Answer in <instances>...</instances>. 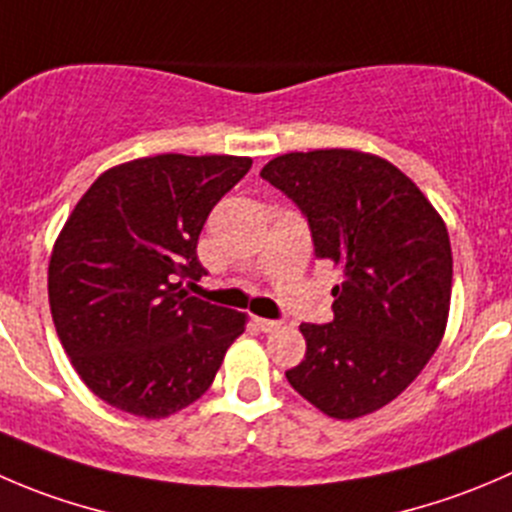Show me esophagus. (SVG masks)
Returning <instances> with one entry per match:
<instances>
[{
  "label": "esophagus",
  "mask_w": 512,
  "mask_h": 512,
  "mask_svg": "<svg viewBox=\"0 0 512 512\" xmlns=\"http://www.w3.org/2000/svg\"><path fill=\"white\" fill-rule=\"evenodd\" d=\"M252 320H255V327L260 332H275V330H280V325H282L280 320H267V317H252Z\"/></svg>",
  "instance_id": "34e87169"
}]
</instances>
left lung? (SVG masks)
I'll return each mask as SVG.
<instances>
[{"instance_id": "left-lung-1", "label": "left lung", "mask_w": 512, "mask_h": 512, "mask_svg": "<svg viewBox=\"0 0 512 512\" xmlns=\"http://www.w3.org/2000/svg\"><path fill=\"white\" fill-rule=\"evenodd\" d=\"M260 177L305 215L315 255L342 270L335 317L302 322L307 352L287 382L330 418L375 413L443 340L453 287L443 217L410 177L365 152H290Z\"/></svg>"}]
</instances>
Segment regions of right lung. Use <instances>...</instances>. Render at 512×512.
<instances>
[{
	"instance_id": "add662e5",
	"label": "right lung",
	"mask_w": 512,
	"mask_h": 512,
	"mask_svg": "<svg viewBox=\"0 0 512 512\" xmlns=\"http://www.w3.org/2000/svg\"><path fill=\"white\" fill-rule=\"evenodd\" d=\"M250 157L157 155L94 180L49 260L59 342L97 398L167 418L215 380L245 312L190 297L207 275L197 240L212 207L250 172Z\"/></svg>"
}]
</instances>
